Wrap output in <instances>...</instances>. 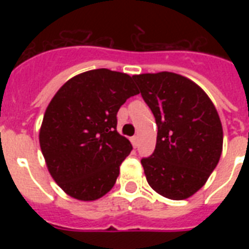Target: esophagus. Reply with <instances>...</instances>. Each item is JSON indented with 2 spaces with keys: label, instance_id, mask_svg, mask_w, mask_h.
<instances>
[{
  "label": "esophagus",
  "instance_id": "esophagus-1",
  "mask_svg": "<svg viewBox=\"0 0 249 249\" xmlns=\"http://www.w3.org/2000/svg\"><path fill=\"white\" fill-rule=\"evenodd\" d=\"M132 143H133V146H134V147H137V146H138V136L132 137Z\"/></svg>",
  "mask_w": 249,
  "mask_h": 249
}]
</instances>
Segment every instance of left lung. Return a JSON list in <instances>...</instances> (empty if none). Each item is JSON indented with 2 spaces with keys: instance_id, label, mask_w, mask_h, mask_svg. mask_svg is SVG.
Instances as JSON below:
<instances>
[{
  "instance_id": "obj_1",
  "label": "left lung",
  "mask_w": 249,
  "mask_h": 249,
  "mask_svg": "<svg viewBox=\"0 0 249 249\" xmlns=\"http://www.w3.org/2000/svg\"><path fill=\"white\" fill-rule=\"evenodd\" d=\"M158 125L155 151L141 160L148 185L183 200L205 185L218 164L224 133L217 109L200 86L173 72L133 76Z\"/></svg>"
}]
</instances>
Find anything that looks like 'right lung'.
I'll list each match as a JSON object with an SVG mask.
<instances>
[{
  "instance_id": "add662e5",
  "label": "right lung",
  "mask_w": 249,
  "mask_h": 249,
  "mask_svg": "<svg viewBox=\"0 0 249 249\" xmlns=\"http://www.w3.org/2000/svg\"><path fill=\"white\" fill-rule=\"evenodd\" d=\"M138 93L133 77L99 68L70 79L53 97L38 138L49 173L67 195L90 201L112 189L133 148L117 133V111Z\"/></svg>"
}]
</instances>
